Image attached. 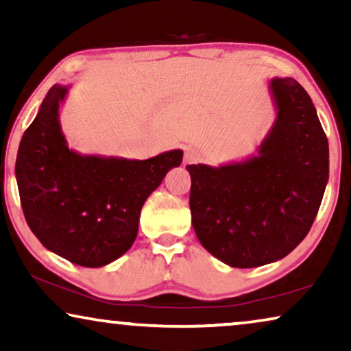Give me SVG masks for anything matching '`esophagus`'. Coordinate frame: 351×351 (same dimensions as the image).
I'll return each instance as SVG.
<instances>
[{"label": "esophagus", "instance_id": "34e87169", "mask_svg": "<svg viewBox=\"0 0 351 351\" xmlns=\"http://www.w3.org/2000/svg\"><path fill=\"white\" fill-rule=\"evenodd\" d=\"M201 158V153L198 150H195V148H189V150L185 152V156H184V162L185 165H191V162H196Z\"/></svg>", "mask_w": 351, "mask_h": 351}]
</instances>
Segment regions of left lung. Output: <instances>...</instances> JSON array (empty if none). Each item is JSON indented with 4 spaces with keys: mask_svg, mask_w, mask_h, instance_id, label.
Masks as SVG:
<instances>
[{
    "mask_svg": "<svg viewBox=\"0 0 351 351\" xmlns=\"http://www.w3.org/2000/svg\"><path fill=\"white\" fill-rule=\"evenodd\" d=\"M275 123L256 155L219 167L189 165L190 209L204 249L234 268L286 257L310 232L329 180V145L294 78H273Z\"/></svg>",
    "mask_w": 351,
    "mask_h": 351,
    "instance_id": "obj_1",
    "label": "left lung"
}]
</instances>
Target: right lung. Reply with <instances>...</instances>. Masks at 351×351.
Wrapping results in <instances>:
<instances>
[{"label": "right lung", "instance_id": "1", "mask_svg": "<svg viewBox=\"0 0 351 351\" xmlns=\"http://www.w3.org/2000/svg\"><path fill=\"white\" fill-rule=\"evenodd\" d=\"M69 89L52 86L23 132L16 179L23 215L43 246L76 265L97 268L129 251L143 203L180 166L184 152L128 160L71 150L59 121Z\"/></svg>", "mask_w": 351, "mask_h": 351}]
</instances>
